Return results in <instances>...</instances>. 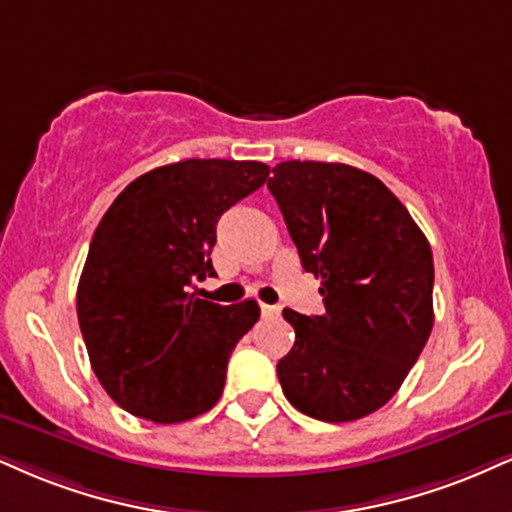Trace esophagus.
I'll return each instance as SVG.
<instances>
[{"instance_id": "34e87169", "label": "esophagus", "mask_w": 512, "mask_h": 512, "mask_svg": "<svg viewBox=\"0 0 512 512\" xmlns=\"http://www.w3.org/2000/svg\"><path fill=\"white\" fill-rule=\"evenodd\" d=\"M282 308L280 306H273V304H261V313L263 318H277L280 315Z\"/></svg>"}]
</instances>
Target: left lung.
<instances>
[{
  "label": "left lung",
  "instance_id": "left-lung-1",
  "mask_svg": "<svg viewBox=\"0 0 512 512\" xmlns=\"http://www.w3.org/2000/svg\"><path fill=\"white\" fill-rule=\"evenodd\" d=\"M268 189L325 304L323 315L282 311L296 334L277 363L282 391L315 420L365 418L430 339V242L382 180L346 163H277Z\"/></svg>",
  "mask_w": 512,
  "mask_h": 512
}]
</instances>
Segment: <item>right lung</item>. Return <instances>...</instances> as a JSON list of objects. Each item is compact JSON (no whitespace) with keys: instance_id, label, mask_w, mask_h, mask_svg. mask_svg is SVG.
<instances>
[{"instance_id":"1","label":"right lung","mask_w":512,"mask_h":512,"mask_svg":"<svg viewBox=\"0 0 512 512\" xmlns=\"http://www.w3.org/2000/svg\"><path fill=\"white\" fill-rule=\"evenodd\" d=\"M258 161L187 159L149 170L94 230L78 285V323L97 380L137 418L173 425L216 406L227 361L261 315L189 287L216 275L211 249L230 206L256 192Z\"/></svg>"}]
</instances>
